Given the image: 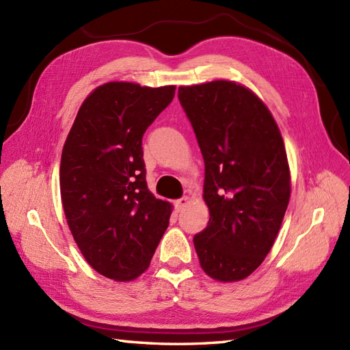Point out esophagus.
<instances>
[{
	"mask_svg": "<svg viewBox=\"0 0 350 350\" xmlns=\"http://www.w3.org/2000/svg\"><path fill=\"white\" fill-rule=\"evenodd\" d=\"M187 202H189V198H187V196H183V198H180V200H176L174 205H176L177 211H182L187 205Z\"/></svg>",
	"mask_w": 350,
	"mask_h": 350,
	"instance_id": "obj_1",
	"label": "esophagus"
}]
</instances>
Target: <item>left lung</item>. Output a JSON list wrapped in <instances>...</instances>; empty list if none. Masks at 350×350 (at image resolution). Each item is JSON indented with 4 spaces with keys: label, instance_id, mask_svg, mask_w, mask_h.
I'll return each mask as SVG.
<instances>
[{
    "label": "left lung",
    "instance_id": "1",
    "mask_svg": "<svg viewBox=\"0 0 350 350\" xmlns=\"http://www.w3.org/2000/svg\"><path fill=\"white\" fill-rule=\"evenodd\" d=\"M205 163L208 225L193 237L204 272L244 280L262 265L290 201L281 131L266 105L234 81L178 87Z\"/></svg>",
    "mask_w": 350,
    "mask_h": 350
}]
</instances>
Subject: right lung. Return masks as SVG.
Instances as JSON below:
<instances>
[{
	"instance_id": "add662e5",
	"label": "right lung",
	"mask_w": 350,
	"mask_h": 350,
	"mask_svg": "<svg viewBox=\"0 0 350 350\" xmlns=\"http://www.w3.org/2000/svg\"><path fill=\"white\" fill-rule=\"evenodd\" d=\"M174 85L106 83L79 107L62 150L60 195L78 248L96 272L131 281L146 271L172 204L148 189L142 137Z\"/></svg>"
}]
</instances>
